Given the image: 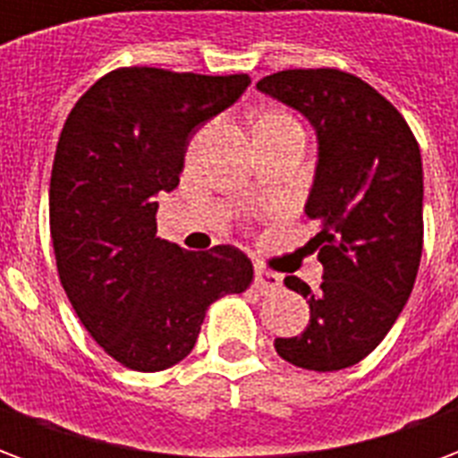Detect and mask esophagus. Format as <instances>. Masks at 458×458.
<instances>
[{
	"label": "esophagus",
	"mask_w": 458,
	"mask_h": 458,
	"mask_svg": "<svg viewBox=\"0 0 458 458\" xmlns=\"http://www.w3.org/2000/svg\"><path fill=\"white\" fill-rule=\"evenodd\" d=\"M282 284V277H279L277 272H269L265 267L255 269V287L259 292H272V289H277Z\"/></svg>",
	"instance_id": "34e87169"
}]
</instances>
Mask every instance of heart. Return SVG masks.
I'll return each mask as SVG.
<instances>
[{
  "instance_id": "b5f03b06",
  "label": "heart",
  "mask_w": 458,
  "mask_h": 458,
  "mask_svg": "<svg viewBox=\"0 0 458 458\" xmlns=\"http://www.w3.org/2000/svg\"><path fill=\"white\" fill-rule=\"evenodd\" d=\"M269 127H299V124L292 120L289 114L282 113L265 114V117H259L258 124H255V130H269Z\"/></svg>"
}]
</instances>
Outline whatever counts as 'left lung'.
<instances>
[{"mask_svg": "<svg viewBox=\"0 0 458 458\" xmlns=\"http://www.w3.org/2000/svg\"><path fill=\"white\" fill-rule=\"evenodd\" d=\"M259 93L294 107L317 130L318 161L307 216L324 265L318 292L287 277L309 301V327L275 348L317 373L373 353L412 294L422 258V157L412 130L375 88L336 68L279 71Z\"/></svg>", "mask_w": 458, "mask_h": 458, "instance_id": "8db88e82", "label": "left lung"}]
</instances>
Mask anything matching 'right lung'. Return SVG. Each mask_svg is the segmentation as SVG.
Here are the masks:
<instances>
[{"label":"right lung","instance_id":"1","mask_svg":"<svg viewBox=\"0 0 458 458\" xmlns=\"http://www.w3.org/2000/svg\"><path fill=\"white\" fill-rule=\"evenodd\" d=\"M248 85L245 73L117 68L65 120L48 191L55 267L81 324L124 368L183 360L210 304L252 282L233 245L189 252L157 238V196L179 186L191 137Z\"/></svg>","mask_w":458,"mask_h":458}]
</instances>
